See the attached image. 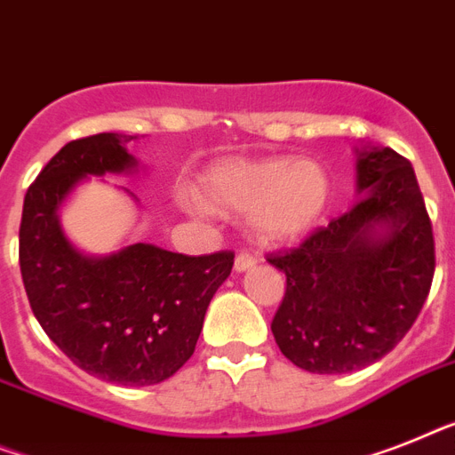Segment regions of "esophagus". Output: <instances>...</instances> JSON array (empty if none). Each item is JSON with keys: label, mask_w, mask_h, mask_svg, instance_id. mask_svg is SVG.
<instances>
[{"label": "esophagus", "mask_w": 455, "mask_h": 455, "mask_svg": "<svg viewBox=\"0 0 455 455\" xmlns=\"http://www.w3.org/2000/svg\"><path fill=\"white\" fill-rule=\"evenodd\" d=\"M255 262H258V258L251 253H239L235 258V272H246V269L255 267Z\"/></svg>", "instance_id": "1"}]
</instances>
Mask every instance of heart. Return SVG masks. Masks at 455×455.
<instances>
[{
  "mask_svg": "<svg viewBox=\"0 0 455 455\" xmlns=\"http://www.w3.org/2000/svg\"><path fill=\"white\" fill-rule=\"evenodd\" d=\"M204 188L216 209L251 213V228L265 243L298 239L330 200L328 172L316 160L232 163L206 176Z\"/></svg>",
  "mask_w": 455,
  "mask_h": 455,
  "instance_id": "obj_1",
  "label": "heart"
}]
</instances>
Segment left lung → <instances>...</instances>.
Here are the masks:
<instances>
[{
	"label": "left lung",
	"mask_w": 455,
	"mask_h": 455,
	"mask_svg": "<svg viewBox=\"0 0 455 455\" xmlns=\"http://www.w3.org/2000/svg\"><path fill=\"white\" fill-rule=\"evenodd\" d=\"M358 202L298 249L269 255L286 274L272 321L292 365L347 374L377 363L421 314L435 274L433 223L407 157L358 151Z\"/></svg>",
	"instance_id": "8db88e82"
}]
</instances>
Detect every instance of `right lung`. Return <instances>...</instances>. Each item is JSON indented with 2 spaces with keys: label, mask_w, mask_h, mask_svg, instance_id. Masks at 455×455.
<instances>
[{
  "label": "right lung",
  "mask_w": 455,
  "mask_h": 455,
  "mask_svg": "<svg viewBox=\"0 0 455 455\" xmlns=\"http://www.w3.org/2000/svg\"><path fill=\"white\" fill-rule=\"evenodd\" d=\"M132 139H76L41 169L22 204L20 274L34 316L74 365L120 386H153L193 355L235 253L183 255L130 243L97 258L67 239L58 219L65 197L85 176L134 172L137 160L125 148Z\"/></svg>",
  "instance_id": "obj_1"
}]
</instances>
